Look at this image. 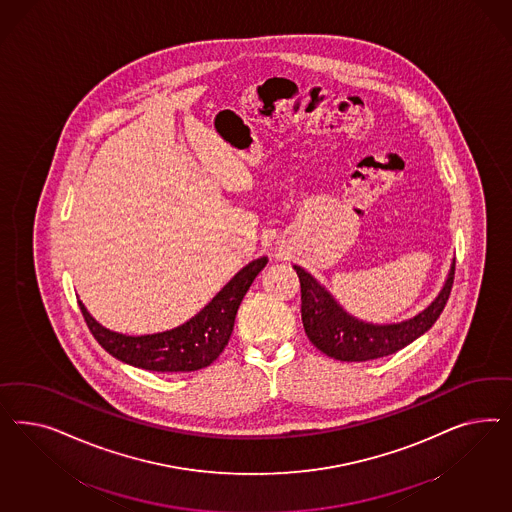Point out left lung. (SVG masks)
<instances>
[{"label": "left lung", "instance_id": "left-lung-1", "mask_svg": "<svg viewBox=\"0 0 512 512\" xmlns=\"http://www.w3.org/2000/svg\"><path fill=\"white\" fill-rule=\"evenodd\" d=\"M454 264L434 302L419 311L415 317L400 323H366L341 308L336 298L308 274L304 268L293 266L300 279L302 293V323L311 343L328 357L343 362H364L372 358L387 357L409 345L428 332L449 300Z\"/></svg>", "mask_w": 512, "mask_h": 512}]
</instances>
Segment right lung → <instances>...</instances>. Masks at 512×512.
<instances>
[{"instance_id":"right-lung-1","label":"right lung","mask_w":512,"mask_h":512,"mask_svg":"<svg viewBox=\"0 0 512 512\" xmlns=\"http://www.w3.org/2000/svg\"><path fill=\"white\" fill-rule=\"evenodd\" d=\"M268 263L259 257L246 264L195 317L157 334L127 336L99 325L78 302L84 321L99 345L129 366L150 372H195L216 360L233 334L234 317L253 279Z\"/></svg>"}]
</instances>
